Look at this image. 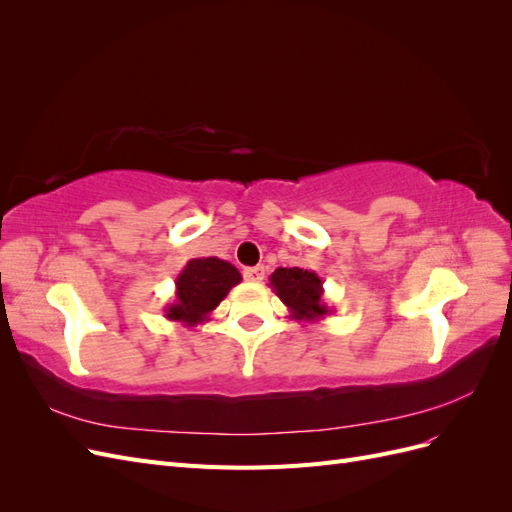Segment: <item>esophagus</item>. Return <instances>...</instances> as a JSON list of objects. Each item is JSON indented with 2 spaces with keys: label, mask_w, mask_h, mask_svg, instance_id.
I'll return each mask as SVG.
<instances>
[{
  "label": "esophagus",
  "mask_w": 512,
  "mask_h": 512,
  "mask_svg": "<svg viewBox=\"0 0 512 512\" xmlns=\"http://www.w3.org/2000/svg\"><path fill=\"white\" fill-rule=\"evenodd\" d=\"M245 282H260L265 277V267H247L243 271Z\"/></svg>",
  "instance_id": "1"
}]
</instances>
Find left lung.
<instances>
[{"label":"left lung","instance_id":"left-lung-1","mask_svg":"<svg viewBox=\"0 0 512 512\" xmlns=\"http://www.w3.org/2000/svg\"><path fill=\"white\" fill-rule=\"evenodd\" d=\"M269 286L288 307L290 318L294 320H322L331 314L329 305L324 303V288L320 275L307 269H275L269 277Z\"/></svg>","mask_w":512,"mask_h":512}]
</instances>
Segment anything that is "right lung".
<instances>
[{
  "label": "right lung",
  "instance_id": "obj_1",
  "mask_svg": "<svg viewBox=\"0 0 512 512\" xmlns=\"http://www.w3.org/2000/svg\"><path fill=\"white\" fill-rule=\"evenodd\" d=\"M241 280V273L228 260L215 256L192 258L177 275L175 301L166 305L164 316L173 322H181L183 327H196L200 322H207L213 309Z\"/></svg>",
  "mask_w": 512,
  "mask_h": 512
}]
</instances>
